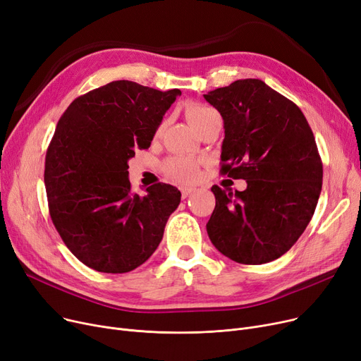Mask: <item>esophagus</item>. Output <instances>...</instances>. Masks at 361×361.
Masks as SVG:
<instances>
[{
	"mask_svg": "<svg viewBox=\"0 0 361 361\" xmlns=\"http://www.w3.org/2000/svg\"><path fill=\"white\" fill-rule=\"evenodd\" d=\"M192 192H195V188H192V186H180V194H182V198L190 197Z\"/></svg>",
	"mask_w": 361,
	"mask_h": 361,
	"instance_id": "esophagus-1",
	"label": "esophagus"
}]
</instances>
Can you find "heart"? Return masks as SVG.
Listing matches in <instances>:
<instances>
[{"mask_svg":"<svg viewBox=\"0 0 361 361\" xmlns=\"http://www.w3.org/2000/svg\"><path fill=\"white\" fill-rule=\"evenodd\" d=\"M212 113H216V111L202 104H190L185 110L188 122H190V125L194 129ZM163 171L170 179H173L179 183H190L197 180L200 175V161L192 157L175 156V157L167 159L163 163Z\"/></svg>","mask_w":361,"mask_h":361,"instance_id":"b5f03b06","label":"heart"}]
</instances>
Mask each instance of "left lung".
<instances>
[{"mask_svg": "<svg viewBox=\"0 0 361 361\" xmlns=\"http://www.w3.org/2000/svg\"><path fill=\"white\" fill-rule=\"evenodd\" d=\"M225 128L221 175L247 182L245 191H212V244L231 260L263 264L279 259L310 223L323 166L302 111L260 79H239L204 95Z\"/></svg>", "mask_w": 361, "mask_h": 361, "instance_id": "1", "label": "left lung"}]
</instances>
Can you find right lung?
Segmentation results:
<instances>
[{
	"label": "right lung",
	"mask_w": 361,
	"mask_h": 361,
	"mask_svg": "<svg viewBox=\"0 0 361 361\" xmlns=\"http://www.w3.org/2000/svg\"><path fill=\"white\" fill-rule=\"evenodd\" d=\"M179 90L114 80L78 97L47 149L48 209L66 247L97 271L126 273L157 250L180 191L167 183L133 194L128 161L151 145Z\"/></svg>",
	"instance_id": "add662e5"
}]
</instances>
